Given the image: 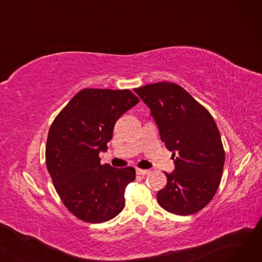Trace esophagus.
<instances>
[{"label":"esophagus","mask_w":262,"mask_h":262,"mask_svg":"<svg viewBox=\"0 0 262 262\" xmlns=\"http://www.w3.org/2000/svg\"><path fill=\"white\" fill-rule=\"evenodd\" d=\"M136 173H137V175H146V174L149 173V171L148 170H143V169H137Z\"/></svg>","instance_id":"34e87169"}]
</instances>
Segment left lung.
<instances>
[{
  "label": "left lung",
  "mask_w": 262,
  "mask_h": 262,
  "mask_svg": "<svg viewBox=\"0 0 262 262\" xmlns=\"http://www.w3.org/2000/svg\"><path fill=\"white\" fill-rule=\"evenodd\" d=\"M134 91L149 108L161 141L173 152L175 169L164 172L168 182L157 193L159 205L180 215L200 211L213 199L225 162L212 116L174 82H155Z\"/></svg>",
  "instance_id": "obj_1"
}]
</instances>
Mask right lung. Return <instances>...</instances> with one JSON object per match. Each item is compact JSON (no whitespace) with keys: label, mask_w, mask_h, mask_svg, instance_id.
Returning <instances> with one entry per match:
<instances>
[{"label":"right lung","mask_w":262,"mask_h":262,"mask_svg":"<svg viewBox=\"0 0 262 262\" xmlns=\"http://www.w3.org/2000/svg\"><path fill=\"white\" fill-rule=\"evenodd\" d=\"M138 102L127 89H82L52 123L47 168L66 207L82 221L103 223L124 208L136 171L101 164L99 154L107 150L117 120Z\"/></svg>","instance_id":"obj_1"}]
</instances>
